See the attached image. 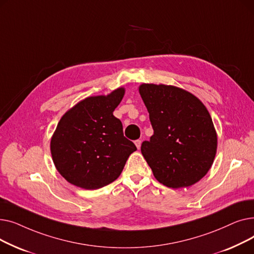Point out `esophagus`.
<instances>
[{
    "mask_svg": "<svg viewBox=\"0 0 254 254\" xmlns=\"http://www.w3.org/2000/svg\"><path fill=\"white\" fill-rule=\"evenodd\" d=\"M141 143H142L141 140H136V141H135V144H136L138 149H140V147H141Z\"/></svg>",
    "mask_w": 254,
    "mask_h": 254,
    "instance_id": "esophagus-1",
    "label": "esophagus"
}]
</instances>
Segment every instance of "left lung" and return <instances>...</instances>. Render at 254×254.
<instances>
[{"label":"left lung","mask_w":254,"mask_h":254,"mask_svg":"<svg viewBox=\"0 0 254 254\" xmlns=\"http://www.w3.org/2000/svg\"><path fill=\"white\" fill-rule=\"evenodd\" d=\"M142 100L153 135L141 152L158 182L171 189L201 180L216 154L217 136L204 104L190 92L164 84H142Z\"/></svg>","instance_id":"8db88e82"}]
</instances>
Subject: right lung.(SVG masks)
<instances>
[{"label": "right lung", "instance_id": "right-lung-1", "mask_svg": "<svg viewBox=\"0 0 254 254\" xmlns=\"http://www.w3.org/2000/svg\"><path fill=\"white\" fill-rule=\"evenodd\" d=\"M124 95L120 87L108 96L86 98L61 118L50 150L68 182L84 190L101 189L119 177L128 156L137 150L113 115Z\"/></svg>", "mask_w": 254, "mask_h": 254}]
</instances>
